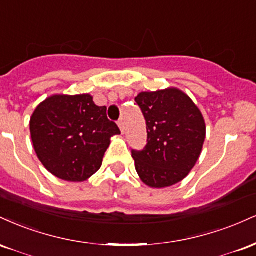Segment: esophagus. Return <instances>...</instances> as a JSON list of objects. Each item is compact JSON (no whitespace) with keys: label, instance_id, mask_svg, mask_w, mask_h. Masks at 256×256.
Returning a JSON list of instances; mask_svg holds the SVG:
<instances>
[{"label":"esophagus","instance_id":"1","mask_svg":"<svg viewBox=\"0 0 256 256\" xmlns=\"http://www.w3.org/2000/svg\"><path fill=\"white\" fill-rule=\"evenodd\" d=\"M118 125H119V128H120V130H122V132H124V130H125V122H124V119H119L118 120Z\"/></svg>","mask_w":256,"mask_h":256}]
</instances>
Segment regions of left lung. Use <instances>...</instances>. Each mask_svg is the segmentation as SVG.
Returning <instances> with one entry per match:
<instances>
[{"instance_id": "1", "label": "left lung", "mask_w": 256, "mask_h": 256, "mask_svg": "<svg viewBox=\"0 0 256 256\" xmlns=\"http://www.w3.org/2000/svg\"><path fill=\"white\" fill-rule=\"evenodd\" d=\"M146 122V146L132 149L136 171L152 188L177 184L189 174L206 138L204 116L183 91L170 88L134 98Z\"/></svg>"}]
</instances>
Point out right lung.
Here are the masks:
<instances>
[{"instance_id": "1", "label": "right lung", "mask_w": 256, "mask_h": 256, "mask_svg": "<svg viewBox=\"0 0 256 256\" xmlns=\"http://www.w3.org/2000/svg\"><path fill=\"white\" fill-rule=\"evenodd\" d=\"M107 108L84 95H54L32 114L30 132L34 152L55 177L83 182L102 165L118 125L107 118Z\"/></svg>"}]
</instances>
